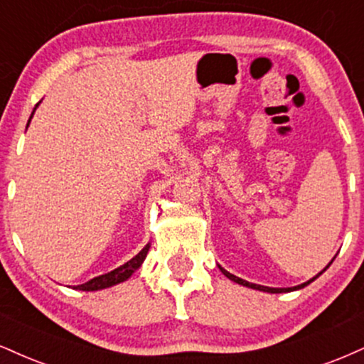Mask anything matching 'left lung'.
<instances>
[{
    "label": "left lung",
    "instance_id": "obj_1",
    "mask_svg": "<svg viewBox=\"0 0 364 364\" xmlns=\"http://www.w3.org/2000/svg\"><path fill=\"white\" fill-rule=\"evenodd\" d=\"M332 264V261L329 262V264L326 266V268H323L321 273L318 274H315V277L312 278V279H309V282H305V283H301V284H299V287H291V288H271V287H262V284H256V283H249V282H246V279H242V278H239V277H234V274H230L229 271H225L224 268H222V266H218V268H220V271L222 273L225 274L227 278L229 279H232V282H235V283H239V284H242V287H247V288H252V290H259V291H268V293H287V291H295V290H300V288H304V287H307V284H310L314 282V279H317L318 277H321V274L323 273V271H326L327 268H329V266Z\"/></svg>",
    "mask_w": 364,
    "mask_h": 364
}]
</instances>
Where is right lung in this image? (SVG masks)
I'll return each instance as SVG.
<instances>
[{
  "label": "right lung",
  "instance_id": "1",
  "mask_svg": "<svg viewBox=\"0 0 364 364\" xmlns=\"http://www.w3.org/2000/svg\"><path fill=\"white\" fill-rule=\"evenodd\" d=\"M37 107H38V103L35 105L33 112L37 110ZM33 112H32V115H30V120H32ZM30 120H28V124H30ZM149 247H151V244H147V246L144 247L142 251L137 254V256H134L132 259L127 261L125 264L120 266V268L113 269V271H110V273H107V274H102V277H96V278L90 279V282H86V283H82V284H77V287H74V288H76V290H82V291H96V290H103V288L113 287V284H118V283L125 282V279H129L135 273V271L140 268V264H142L144 259H146V256H147V252H149Z\"/></svg>",
  "mask_w": 364,
  "mask_h": 364
}]
</instances>
